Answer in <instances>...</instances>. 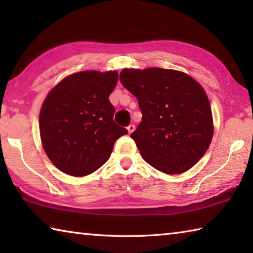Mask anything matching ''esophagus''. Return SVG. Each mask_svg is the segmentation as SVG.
Instances as JSON below:
<instances>
[{
  "mask_svg": "<svg viewBox=\"0 0 253 253\" xmlns=\"http://www.w3.org/2000/svg\"><path fill=\"white\" fill-rule=\"evenodd\" d=\"M127 130H128V134H131V132L135 130V126L134 125H129V126L127 127Z\"/></svg>",
  "mask_w": 253,
  "mask_h": 253,
  "instance_id": "1",
  "label": "esophagus"
}]
</instances>
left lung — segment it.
Masks as SVG:
<instances>
[{
    "instance_id": "8db88e82",
    "label": "left lung",
    "mask_w": 253,
    "mask_h": 253,
    "mask_svg": "<svg viewBox=\"0 0 253 253\" xmlns=\"http://www.w3.org/2000/svg\"><path fill=\"white\" fill-rule=\"evenodd\" d=\"M122 84L138 99L143 121L130 137L142 157L165 174H182L203 157L214 126L204 88L185 72L123 69Z\"/></svg>"
}]
</instances>
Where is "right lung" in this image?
<instances>
[{
  "label": "right lung",
  "instance_id": "1",
  "mask_svg": "<svg viewBox=\"0 0 253 253\" xmlns=\"http://www.w3.org/2000/svg\"><path fill=\"white\" fill-rule=\"evenodd\" d=\"M118 72L85 70L63 78L41 106L39 128L46 156L61 172L83 177L108 161L127 129L114 122L108 97Z\"/></svg>",
  "mask_w": 253,
  "mask_h": 253
}]
</instances>
